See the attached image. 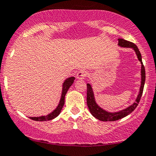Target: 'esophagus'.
<instances>
[{"label":"esophagus","instance_id":"1","mask_svg":"<svg viewBox=\"0 0 156 156\" xmlns=\"http://www.w3.org/2000/svg\"><path fill=\"white\" fill-rule=\"evenodd\" d=\"M88 75V73L86 72L85 70H80L77 73V78H78V80H83L85 78V77L87 76Z\"/></svg>","mask_w":156,"mask_h":156}]
</instances>
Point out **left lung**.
<instances>
[{"instance_id": "obj_1", "label": "left lung", "mask_w": 156, "mask_h": 156, "mask_svg": "<svg viewBox=\"0 0 156 156\" xmlns=\"http://www.w3.org/2000/svg\"><path fill=\"white\" fill-rule=\"evenodd\" d=\"M118 41H119L118 45L120 47L132 48L134 51L139 61L141 62V85H140V91H139V94L137 97H136V100L132 105L127 107L126 108L119 110V111L108 112L98 105V104L96 102V99H95L92 86H91V84L87 83V99H86V101H87L88 108H89L90 112L94 117L102 121H118V120L123 119V118L132 113L135 110V108H136V106L138 105V103L140 102L142 92H143L144 82H145V70H144V67L142 62V55L140 54V51H139L137 46L133 43L126 41L124 39L119 38Z\"/></svg>"}]
</instances>
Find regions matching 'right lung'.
<instances>
[{"mask_svg": "<svg viewBox=\"0 0 156 156\" xmlns=\"http://www.w3.org/2000/svg\"><path fill=\"white\" fill-rule=\"evenodd\" d=\"M74 80L75 77H70V78H67V79L64 81V83L62 84V90L61 98H60L59 102V104H58L57 107L54 109L53 111L46 115L39 116V117H29L30 119L36 121H47L57 118L60 114L62 110L64 105H65V95H66L67 91L70 89V86L73 85V83H74Z\"/></svg>", "mask_w": 156, "mask_h": 156, "instance_id": "obj_1", "label": "right lung"}]
</instances>
